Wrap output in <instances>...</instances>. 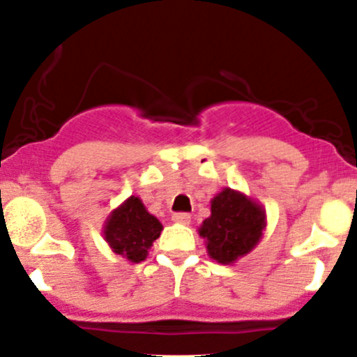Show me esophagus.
Wrapping results in <instances>:
<instances>
[{
	"mask_svg": "<svg viewBox=\"0 0 357 357\" xmlns=\"http://www.w3.org/2000/svg\"><path fill=\"white\" fill-rule=\"evenodd\" d=\"M172 220H174L176 224H190V215L188 213H174L172 215Z\"/></svg>",
	"mask_w": 357,
	"mask_h": 357,
	"instance_id": "esophagus-1",
	"label": "esophagus"
}]
</instances>
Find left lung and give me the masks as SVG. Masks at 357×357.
Here are the masks:
<instances>
[{"label": "left lung", "instance_id": "left-lung-1", "mask_svg": "<svg viewBox=\"0 0 357 357\" xmlns=\"http://www.w3.org/2000/svg\"><path fill=\"white\" fill-rule=\"evenodd\" d=\"M266 229V213L254 199L224 188L211 201V216L202 222L199 234L213 261L232 264L255 248Z\"/></svg>", "mask_w": 357, "mask_h": 357}]
</instances>
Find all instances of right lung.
<instances>
[{
	"mask_svg": "<svg viewBox=\"0 0 357 357\" xmlns=\"http://www.w3.org/2000/svg\"><path fill=\"white\" fill-rule=\"evenodd\" d=\"M162 229L158 218L148 213L141 199L132 195L111 213L103 227V238L114 254L130 262H142Z\"/></svg>",
	"mask_w": 357,
	"mask_h": 357,
	"instance_id": "1",
	"label": "right lung"
}]
</instances>
